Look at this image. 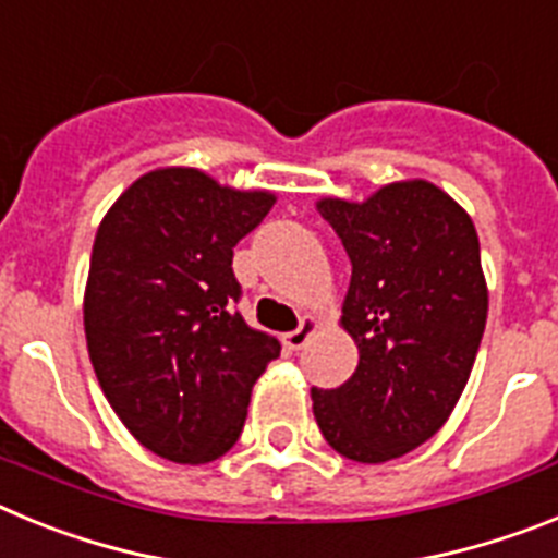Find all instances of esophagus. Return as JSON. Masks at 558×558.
<instances>
[{"label":"esophagus","mask_w":558,"mask_h":558,"mask_svg":"<svg viewBox=\"0 0 558 558\" xmlns=\"http://www.w3.org/2000/svg\"><path fill=\"white\" fill-rule=\"evenodd\" d=\"M318 329H322V322H318L315 315H304L302 324H299V329H293V332H288L282 338L284 347L293 349V352H299V349H302L304 343H307V340L318 332Z\"/></svg>","instance_id":"esophagus-1"}]
</instances>
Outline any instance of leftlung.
I'll list each match as a JSON object with an SVG mask.
<instances>
[{
	"mask_svg": "<svg viewBox=\"0 0 558 558\" xmlns=\"http://www.w3.org/2000/svg\"><path fill=\"white\" fill-rule=\"evenodd\" d=\"M315 209L352 259L340 327L360 354L343 386L313 388L315 422L349 461L386 463L445 427L475 366L489 313L477 231L425 179Z\"/></svg>",
	"mask_w": 558,
	"mask_h": 558,
	"instance_id": "obj_1",
	"label": "left lung"
}]
</instances>
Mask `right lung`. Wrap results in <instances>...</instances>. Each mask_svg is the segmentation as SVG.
I'll list each match as a JSON object with an SVG mask.
<instances>
[{"label": "right lung", "mask_w": 558, "mask_h": 558, "mask_svg": "<svg viewBox=\"0 0 558 558\" xmlns=\"http://www.w3.org/2000/svg\"><path fill=\"white\" fill-rule=\"evenodd\" d=\"M276 204L195 167H159L113 201L92 248L83 329L131 436L175 463L226 456L279 340L234 310V245Z\"/></svg>", "instance_id": "right-lung-1"}]
</instances>
